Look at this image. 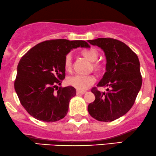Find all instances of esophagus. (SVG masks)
Returning a JSON list of instances; mask_svg holds the SVG:
<instances>
[{"label": "esophagus", "mask_w": 156, "mask_h": 156, "mask_svg": "<svg viewBox=\"0 0 156 156\" xmlns=\"http://www.w3.org/2000/svg\"><path fill=\"white\" fill-rule=\"evenodd\" d=\"M85 91L83 90H76V94H85Z\"/></svg>", "instance_id": "esophagus-1"}]
</instances>
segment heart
Wrapping results in <instances>:
<instances>
[{"label": "heart", "mask_w": 156, "mask_h": 156, "mask_svg": "<svg viewBox=\"0 0 156 156\" xmlns=\"http://www.w3.org/2000/svg\"><path fill=\"white\" fill-rule=\"evenodd\" d=\"M82 55L90 62H95L98 59V53L96 49L91 48L88 49H84L82 52ZM66 70L71 71L72 68V57L71 54H68L65 58L64 61ZM93 69L98 70L101 69V66L99 63H95L93 64ZM66 82L68 85L75 87L80 90H85L87 89L95 82V77L93 75H84L76 74L67 78Z\"/></svg>", "instance_id": "1"}]
</instances>
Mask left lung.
I'll use <instances>...</instances> for the list:
<instances>
[{"label": "left lung", "instance_id": "1", "mask_svg": "<svg viewBox=\"0 0 156 156\" xmlns=\"http://www.w3.org/2000/svg\"><path fill=\"white\" fill-rule=\"evenodd\" d=\"M88 42L104 51L106 72L97 86L108 88L107 93L96 87L91 90L96 98L87 110L98 121H113L130 110L140 92L142 83L140 60L130 47L117 39L98 38Z\"/></svg>", "mask_w": 156, "mask_h": 156}]
</instances>
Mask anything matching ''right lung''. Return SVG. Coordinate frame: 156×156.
<instances>
[{
    "label": "right lung",
    "instance_id": "1",
    "mask_svg": "<svg viewBox=\"0 0 156 156\" xmlns=\"http://www.w3.org/2000/svg\"><path fill=\"white\" fill-rule=\"evenodd\" d=\"M77 47H90L82 40H49L36 44L20 59L14 89L23 107L34 118L55 122L67 115L76 89L68 86L55 92V87L65 78L66 56Z\"/></svg>",
    "mask_w": 156,
    "mask_h": 156
}]
</instances>
